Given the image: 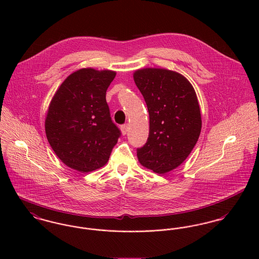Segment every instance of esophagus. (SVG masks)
<instances>
[{
  "mask_svg": "<svg viewBox=\"0 0 259 259\" xmlns=\"http://www.w3.org/2000/svg\"><path fill=\"white\" fill-rule=\"evenodd\" d=\"M120 131H121V134H122L123 136L126 135V133H127V131H128V124H127V123L122 124V125L120 126Z\"/></svg>",
  "mask_w": 259,
  "mask_h": 259,
  "instance_id": "esophagus-1",
  "label": "esophagus"
}]
</instances>
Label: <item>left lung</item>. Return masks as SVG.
I'll return each mask as SVG.
<instances>
[{
  "label": "left lung",
  "mask_w": 259,
  "mask_h": 259,
  "mask_svg": "<svg viewBox=\"0 0 259 259\" xmlns=\"http://www.w3.org/2000/svg\"><path fill=\"white\" fill-rule=\"evenodd\" d=\"M149 114V135L138 148L141 164L158 175L181 165L194 148L201 131L195 91L183 74L146 68L134 73Z\"/></svg>",
  "instance_id": "left-lung-1"
}]
</instances>
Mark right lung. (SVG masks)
Instances as JSON below:
<instances>
[{
  "instance_id": "right-lung-1",
  "label": "right lung",
  "mask_w": 259,
  "mask_h": 259,
  "mask_svg": "<svg viewBox=\"0 0 259 259\" xmlns=\"http://www.w3.org/2000/svg\"><path fill=\"white\" fill-rule=\"evenodd\" d=\"M114 76L110 70H77L63 81L50 103L45 120L48 142L57 156L77 171L104 166L120 136L106 101Z\"/></svg>"
}]
</instances>
